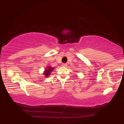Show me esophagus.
Masks as SVG:
<instances>
[{"label": "esophagus", "mask_w": 124, "mask_h": 124, "mask_svg": "<svg viewBox=\"0 0 124 124\" xmlns=\"http://www.w3.org/2000/svg\"><path fill=\"white\" fill-rule=\"evenodd\" d=\"M62 66H64V67H65V66H67V64L66 63H62Z\"/></svg>", "instance_id": "34e87169"}]
</instances>
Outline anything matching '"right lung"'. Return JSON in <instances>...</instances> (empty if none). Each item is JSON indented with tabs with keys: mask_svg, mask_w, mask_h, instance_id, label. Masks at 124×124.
Listing matches in <instances>:
<instances>
[{
	"mask_svg": "<svg viewBox=\"0 0 124 124\" xmlns=\"http://www.w3.org/2000/svg\"><path fill=\"white\" fill-rule=\"evenodd\" d=\"M54 69V68H52L51 66H48L46 68V69L45 70V71H44V75H45V77H48L49 75H51V72L53 71Z\"/></svg>",
	"mask_w": 124,
	"mask_h": 124,
	"instance_id": "obj_1",
	"label": "right lung"
}]
</instances>
